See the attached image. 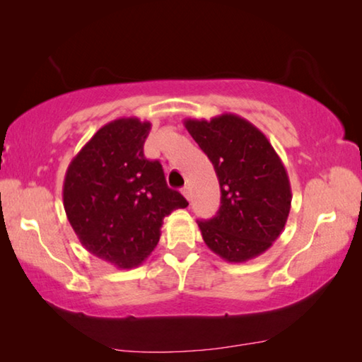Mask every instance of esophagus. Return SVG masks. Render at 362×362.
Returning a JSON list of instances; mask_svg holds the SVG:
<instances>
[{
  "label": "esophagus",
  "mask_w": 362,
  "mask_h": 362,
  "mask_svg": "<svg viewBox=\"0 0 362 362\" xmlns=\"http://www.w3.org/2000/svg\"><path fill=\"white\" fill-rule=\"evenodd\" d=\"M182 194L189 201V198H192V188H189V185H185L182 188Z\"/></svg>",
  "instance_id": "obj_1"
}]
</instances>
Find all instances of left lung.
<instances>
[{
    "instance_id": "obj_1",
    "label": "left lung",
    "mask_w": 362,
    "mask_h": 362,
    "mask_svg": "<svg viewBox=\"0 0 362 362\" xmlns=\"http://www.w3.org/2000/svg\"><path fill=\"white\" fill-rule=\"evenodd\" d=\"M216 169L220 207L198 226L206 246L223 260L255 259L278 240L291 211L286 168L259 127L233 113L183 122Z\"/></svg>"
}]
</instances>
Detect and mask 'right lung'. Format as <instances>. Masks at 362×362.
<instances>
[{
  "label": "right lung",
  "instance_id": "right-lung-1",
  "mask_svg": "<svg viewBox=\"0 0 362 362\" xmlns=\"http://www.w3.org/2000/svg\"><path fill=\"white\" fill-rule=\"evenodd\" d=\"M151 122L119 118L71 159L64 207L86 250L116 268H136L156 247L163 218L188 203L170 189L159 161L144 155Z\"/></svg>",
  "mask_w": 362,
  "mask_h": 362
}]
</instances>
